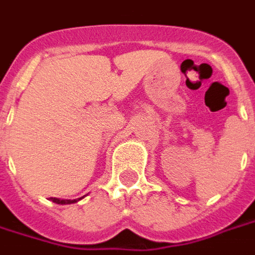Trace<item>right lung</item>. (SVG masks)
<instances>
[{
    "instance_id": "1",
    "label": "right lung",
    "mask_w": 255,
    "mask_h": 255,
    "mask_svg": "<svg viewBox=\"0 0 255 255\" xmlns=\"http://www.w3.org/2000/svg\"><path fill=\"white\" fill-rule=\"evenodd\" d=\"M82 199V198H79ZM52 201L54 203H58V205H68V203L78 202V199H58V198H52Z\"/></svg>"
}]
</instances>
